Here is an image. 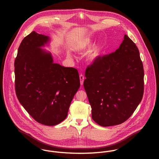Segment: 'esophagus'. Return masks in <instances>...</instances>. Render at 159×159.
Returning a JSON list of instances; mask_svg holds the SVG:
<instances>
[{
	"label": "esophagus",
	"mask_w": 159,
	"mask_h": 159,
	"mask_svg": "<svg viewBox=\"0 0 159 159\" xmlns=\"http://www.w3.org/2000/svg\"><path fill=\"white\" fill-rule=\"evenodd\" d=\"M80 83L81 85L83 84V82H84V76L83 75H80Z\"/></svg>",
	"instance_id": "1"
}]
</instances>
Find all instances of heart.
I'll return each instance as SVG.
<instances>
[{
  "instance_id": "heart-1",
  "label": "heart",
  "mask_w": 159,
  "mask_h": 159,
  "mask_svg": "<svg viewBox=\"0 0 159 159\" xmlns=\"http://www.w3.org/2000/svg\"><path fill=\"white\" fill-rule=\"evenodd\" d=\"M92 44V40H91V39H84L81 43V44L80 45V46H78V51H83L84 49H86L88 48H89ZM99 53V50L98 48H95L91 52V56H92V57H95L96 56H98ZM67 56L68 57H70L71 55L70 54H67Z\"/></svg>"
}]
</instances>
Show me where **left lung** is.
<instances>
[{
	"label": "left lung",
	"instance_id": "obj_1",
	"mask_svg": "<svg viewBox=\"0 0 159 159\" xmlns=\"http://www.w3.org/2000/svg\"><path fill=\"white\" fill-rule=\"evenodd\" d=\"M84 88L92 118L103 127L120 124L134 113L144 92V69L139 50L127 35L115 52L88 66Z\"/></svg>",
	"mask_w": 159,
	"mask_h": 159
}]
</instances>
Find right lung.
Segmentation results:
<instances>
[{
  "label": "right lung",
  "mask_w": 159,
  "mask_h": 159,
  "mask_svg": "<svg viewBox=\"0 0 159 159\" xmlns=\"http://www.w3.org/2000/svg\"><path fill=\"white\" fill-rule=\"evenodd\" d=\"M49 40L35 31L23 39L15 61V91L37 122L52 126L67 117L80 81L76 68L53 63L51 54L40 48Z\"/></svg>",
  "instance_id": "obj_1"
}]
</instances>
